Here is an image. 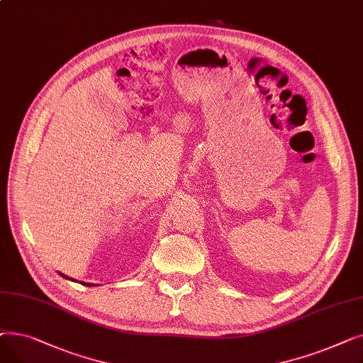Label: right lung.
<instances>
[{
    "label": "right lung",
    "mask_w": 363,
    "mask_h": 363,
    "mask_svg": "<svg viewBox=\"0 0 363 363\" xmlns=\"http://www.w3.org/2000/svg\"><path fill=\"white\" fill-rule=\"evenodd\" d=\"M59 275H62L63 278H66V279H70V281H74V282H78L76 279H73V278H70V277H67V275H65V274H62V272H59ZM82 285H86V287H94V284H89V282H84V281H79Z\"/></svg>",
    "instance_id": "1"
}]
</instances>
